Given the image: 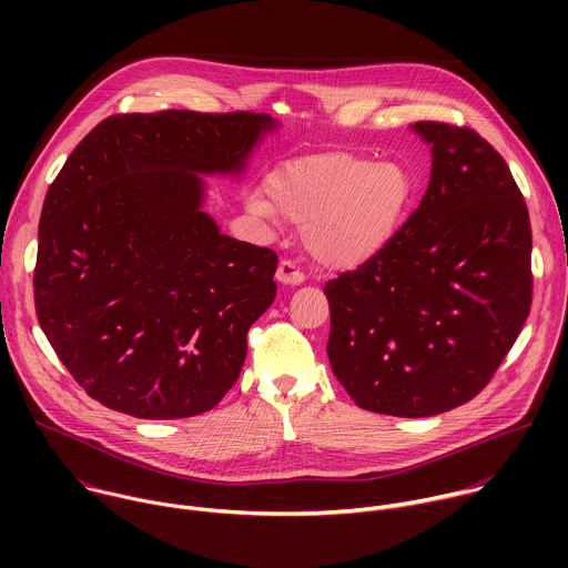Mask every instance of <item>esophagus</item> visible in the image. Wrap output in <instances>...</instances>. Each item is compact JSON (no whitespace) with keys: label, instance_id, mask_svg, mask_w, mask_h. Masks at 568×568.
<instances>
[{"label":"esophagus","instance_id":"34e87169","mask_svg":"<svg viewBox=\"0 0 568 568\" xmlns=\"http://www.w3.org/2000/svg\"><path fill=\"white\" fill-rule=\"evenodd\" d=\"M276 278L283 285H301L305 281V274L292 261H281V265L276 270Z\"/></svg>","mask_w":568,"mask_h":568}]
</instances>
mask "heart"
<instances>
[{
  "mask_svg": "<svg viewBox=\"0 0 568 568\" xmlns=\"http://www.w3.org/2000/svg\"><path fill=\"white\" fill-rule=\"evenodd\" d=\"M267 193L250 200L254 213L303 224L305 247L321 265L353 270L390 245L416 197V180L393 161L328 152L274 171Z\"/></svg>",
  "mask_w": 568,
  "mask_h": 568,
  "instance_id": "heart-1",
  "label": "heart"
}]
</instances>
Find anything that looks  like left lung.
<instances>
[{"instance_id":"8db88e82","label":"left lung","mask_w":568,"mask_h":568,"mask_svg":"<svg viewBox=\"0 0 568 568\" xmlns=\"http://www.w3.org/2000/svg\"><path fill=\"white\" fill-rule=\"evenodd\" d=\"M429 186L373 261L323 287L328 357L357 407L436 416L476 397L532 301V233L506 159L467 125L418 121Z\"/></svg>"}]
</instances>
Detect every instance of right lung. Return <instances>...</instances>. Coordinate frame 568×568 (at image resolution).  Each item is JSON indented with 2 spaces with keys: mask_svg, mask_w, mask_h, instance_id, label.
I'll return each mask as SVG.
<instances>
[{
  "mask_svg": "<svg viewBox=\"0 0 568 568\" xmlns=\"http://www.w3.org/2000/svg\"><path fill=\"white\" fill-rule=\"evenodd\" d=\"M276 123L256 112L114 114L47 191L40 328L90 397L143 418L200 416L235 384L278 258L222 235L200 175L240 173Z\"/></svg>",
  "mask_w": 568,
  "mask_h": 568,
  "instance_id": "obj_1",
  "label": "right lung"
}]
</instances>
